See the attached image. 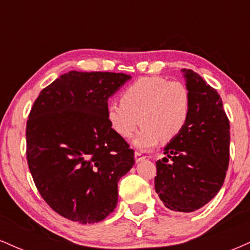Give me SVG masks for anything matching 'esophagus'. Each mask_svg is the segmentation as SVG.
Listing matches in <instances>:
<instances>
[{
	"mask_svg": "<svg viewBox=\"0 0 250 250\" xmlns=\"http://www.w3.org/2000/svg\"><path fill=\"white\" fill-rule=\"evenodd\" d=\"M145 159H146L145 155H142L141 153H140V151H135V161L140 162V161H142V160H145Z\"/></svg>",
	"mask_w": 250,
	"mask_h": 250,
	"instance_id": "1",
	"label": "esophagus"
}]
</instances>
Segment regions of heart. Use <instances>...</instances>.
<instances>
[{
	"label": "heart",
	"instance_id": "obj_1",
	"mask_svg": "<svg viewBox=\"0 0 250 250\" xmlns=\"http://www.w3.org/2000/svg\"><path fill=\"white\" fill-rule=\"evenodd\" d=\"M191 96L181 81L162 76L140 77L123 90L121 102L109 103L107 119L122 139H130L142 125L134 145L141 150L154 148L160 140L171 141L187 125Z\"/></svg>",
	"mask_w": 250,
	"mask_h": 250
}]
</instances>
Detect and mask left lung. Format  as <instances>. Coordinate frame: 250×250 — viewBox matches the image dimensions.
<instances>
[{"label":"left lung","instance_id":"obj_1","mask_svg":"<svg viewBox=\"0 0 250 250\" xmlns=\"http://www.w3.org/2000/svg\"><path fill=\"white\" fill-rule=\"evenodd\" d=\"M191 96L188 123L156 162L155 190L170 210L191 213L219 193L229 165L230 125L222 100L199 74L182 69Z\"/></svg>","mask_w":250,"mask_h":250}]
</instances>
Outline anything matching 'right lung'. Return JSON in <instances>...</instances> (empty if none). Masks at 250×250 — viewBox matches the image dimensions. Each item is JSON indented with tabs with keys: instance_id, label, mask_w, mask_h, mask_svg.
I'll return each mask as SVG.
<instances>
[{
	"instance_id": "obj_1",
	"label": "right lung",
	"mask_w": 250,
	"mask_h": 250,
	"mask_svg": "<svg viewBox=\"0 0 250 250\" xmlns=\"http://www.w3.org/2000/svg\"><path fill=\"white\" fill-rule=\"evenodd\" d=\"M130 79L69 71L43 89L31 107L25 128L29 170L43 200L65 219L95 223L116 207L117 183L135 160L109 125L108 99Z\"/></svg>"
}]
</instances>
